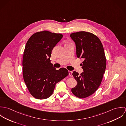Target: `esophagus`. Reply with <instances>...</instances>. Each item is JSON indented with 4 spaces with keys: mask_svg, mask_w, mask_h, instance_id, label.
<instances>
[{
    "mask_svg": "<svg viewBox=\"0 0 126 126\" xmlns=\"http://www.w3.org/2000/svg\"><path fill=\"white\" fill-rule=\"evenodd\" d=\"M69 75L70 77H73V74H72V72L71 71H69Z\"/></svg>",
    "mask_w": 126,
    "mask_h": 126,
    "instance_id": "34e87169",
    "label": "esophagus"
}]
</instances>
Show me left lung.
Returning a JSON list of instances; mask_svg holds the SVG:
<instances>
[{
	"label": "left lung",
	"mask_w": 126,
	"mask_h": 126,
	"mask_svg": "<svg viewBox=\"0 0 126 126\" xmlns=\"http://www.w3.org/2000/svg\"><path fill=\"white\" fill-rule=\"evenodd\" d=\"M70 36L75 43L77 57L83 60V70L80 75L73 72L78 83L71 91L78 97L85 98L93 94L101 83L106 67L104 50L99 39L92 33L79 32Z\"/></svg>",
	"instance_id": "8db88e82"
}]
</instances>
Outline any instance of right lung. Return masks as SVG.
Here are the masks:
<instances>
[{
	"mask_svg": "<svg viewBox=\"0 0 126 126\" xmlns=\"http://www.w3.org/2000/svg\"><path fill=\"white\" fill-rule=\"evenodd\" d=\"M61 33L44 31L34 33L27 42L23 58L24 80L31 94L38 99L48 98L56 84L69 74L65 68L56 70L50 58Z\"/></svg>",
	"mask_w": 126,
	"mask_h": 126,
	"instance_id": "right-lung-1",
	"label": "right lung"
}]
</instances>
